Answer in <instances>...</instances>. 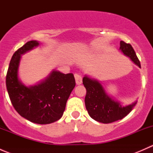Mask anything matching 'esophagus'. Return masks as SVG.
I'll return each instance as SVG.
<instances>
[{
  "label": "esophagus",
  "mask_w": 153,
  "mask_h": 153,
  "mask_svg": "<svg viewBox=\"0 0 153 153\" xmlns=\"http://www.w3.org/2000/svg\"><path fill=\"white\" fill-rule=\"evenodd\" d=\"M75 82L76 84L79 85L82 83V77L81 75H80L79 74H75Z\"/></svg>",
  "instance_id": "obj_1"
}]
</instances>
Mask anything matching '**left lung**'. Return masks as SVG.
Segmentation results:
<instances>
[{"mask_svg": "<svg viewBox=\"0 0 153 153\" xmlns=\"http://www.w3.org/2000/svg\"><path fill=\"white\" fill-rule=\"evenodd\" d=\"M120 49L132 62L141 68V64L135 50L129 44L120 42ZM83 84L86 89V109L89 116L98 122L109 124L124 118L132 111L136 102L124 106L106 93L104 88L95 79L87 75L83 78Z\"/></svg>", "mask_w": 153, "mask_h": 153, "instance_id": "obj_1", "label": "left lung"}]
</instances>
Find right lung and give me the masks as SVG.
<instances>
[{
    "instance_id": "obj_1",
    "label": "right lung",
    "mask_w": 153,
    "mask_h": 153,
    "mask_svg": "<svg viewBox=\"0 0 153 153\" xmlns=\"http://www.w3.org/2000/svg\"><path fill=\"white\" fill-rule=\"evenodd\" d=\"M38 45L37 41H28L14 53L7 71L6 85L11 102L21 116L35 124H48L62 117L75 81L72 73L53 70L36 85L23 84L18 78L21 56Z\"/></svg>"
}]
</instances>
